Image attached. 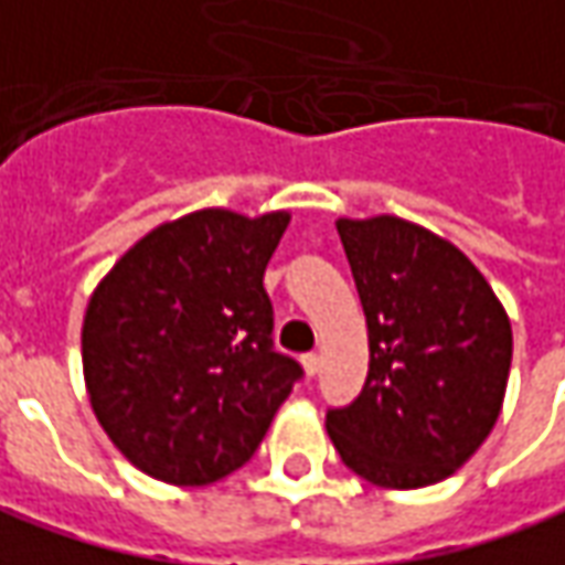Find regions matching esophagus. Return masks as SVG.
Masks as SVG:
<instances>
[{
  "instance_id": "1",
  "label": "esophagus",
  "mask_w": 565,
  "mask_h": 565,
  "mask_svg": "<svg viewBox=\"0 0 565 565\" xmlns=\"http://www.w3.org/2000/svg\"><path fill=\"white\" fill-rule=\"evenodd\" d=\"M318 367H321V359H318L315 352H309V355H302V371H306L309 377H315V374H318Z\"/></svg>"
}]
</instances>
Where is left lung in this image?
<instances>
[{
  "instance_id": "8db88e82",
  "label": "left lung",
  "mask_w": 565,
  "mask_h": 565,
  "mask_svg": "<svg viewBox=\"0 0 565 565\" xmlns=\"http://www.w3.org/2000/svg\"><path fill=\"white\" fill-rule=\"evenodd\" d=\"M367 321L362 395L328 412L349 470L380 489L443 482L489 439L513 355L510 318L463 253L408 218H337Z\"/></svg>"
}]
</instances>
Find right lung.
<instances>
[{
	"label": "right lung",
	"mask_w": 565,
	"mask_h": 565,
	"mask_svg": "<svg viewBox=\"0 0 565 565\" xmlns=\"http://www.w3.org/2000/svg\"><path fill=\"white\" fill-rule=\"evenodd\" d=\"M287 225V210H194L151 228L92 290L86 393L110 443L141 473L210 486L263 443L302 374L271 349L263 287Z\"/></svg>",
	"instance_id": "right-lung-1"
}]
</instances>
